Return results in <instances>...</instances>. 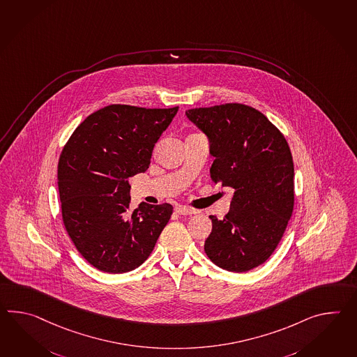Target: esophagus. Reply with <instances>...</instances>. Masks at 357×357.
I'll return each instance as SVG.
<instances>
[{
    "label": "esophagus",
    "instance_id": "1",
    "mask_svg": "<svg viewBox=\"0 0 357 357\" xmlns=\"http://www.w3.org/2000/svg\"><path fill=\"white\" fill-rule=\"evenodd\" d=\"M175 211L178 213V214L181 215H192L196 214L197 211L195 210V208H190V207L183 206V205H178V206L175 207Z\"/></svg>",
    "mask_w": 357,
    "mask_h": 357
}]
</instances>
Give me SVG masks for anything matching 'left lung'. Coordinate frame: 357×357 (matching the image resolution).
<instances>
[{
    "mask_svg": "<svg viewBox=\"0 0 357 357\" xmlns=\"http://www.w3.org/2000/svg\"><path fill=\"white\" fill-rule=\"evenodd\" d=\"M185 115L208 139L213 182L234 190L224 219L210 215L205 252L222 269H254L274 252L292 216L289 146L264 114L246 105L190 109Z\"/></svg>",
    "mask_w": 357,
    "mask_h": 357,
    "instance_id": "1",
    "label": "left lung"
}]
</instances>
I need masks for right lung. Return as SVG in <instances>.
I'll return each instance as SVG.
<instances>
[{
	"label": "right lung",
	"instance_id": "obj_1",
	"mask_svg": "<svg viewBox=\"0 0 357 357\" xmlns=\"http://www.w3.org/2000/svg\"><path fill=\"white\" fill-rule=\"evenodd\" d=\"M110 105L91 114L65 144L57 167L63 225L80 255L105 273H127L150 256L173 206L130 208L128 179L150 167L152 151L178 112Z\"/></svg>",
	"mask_w": 357,
	"mask_h": 357
}]
</instances>
